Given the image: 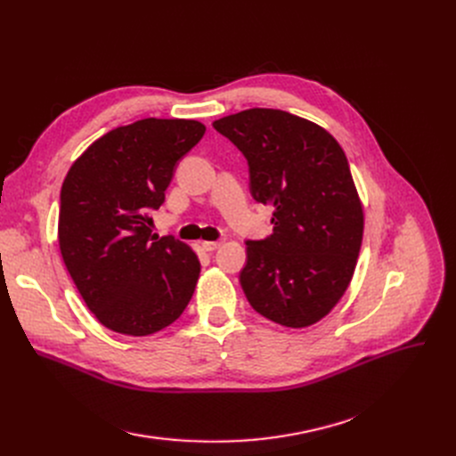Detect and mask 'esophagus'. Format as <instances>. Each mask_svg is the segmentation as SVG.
Instances as JSON below:
<instances>
[{"label": "esophagus", "instance_id": "1", "mask_svg": "<svg viewBox=\"0 0 456 456\" xmlns=\"http://www.w3.org/2000/svg\"><path fill=\"white\" fill-rule=\"evenodd\" d=\"M201 246H203V249L205 251H216V249H218L220 246H222V242L218 240V242H210V240H203L201 242Z\"/></svg>", "mask_w": 456, "mask_h": 456}]
</instances>
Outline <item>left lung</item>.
Returning a JSON list of instances; mask_svg holds the SVG:
<instances>
[{"mask_svg":"<svg viewBox=\"0 0 456 456\" xmlns=\"http://www.w3.org/2000/svg\"><path fill=\"white\" fill-rule=\"evenodd\" d=\"M212 126L244 153L253 200L273 208V232L246 242L240 284L249 305L284 327L320 322L347 290L364 232L344 150L323 127L279 109Z\"/></svg>","mask_w":456,"mask_h":456,"instance_id":"left-lung-1","label":"left lung"}]
</instances>
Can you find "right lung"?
I'll use <instances>...</instances> for the list:
<instances>
[{
    "label": "right lung",
    "instance_id": "obj_1",
    "mask_svg": "<svg viewBox=\"0 0 456 456\" xmlns=\"http://www.w3.org/2000/svg\"><path fill=\"white\" fill-rule=\"evenodd\" d=\"M203 134L196 119H138L95 140L62 183V260L86 306L114 332L148 337L167 327L196 290L198 255L153 234L151 212Z\"/></svg>",
    "mask_w": 456,
    "mask_h": 456
}]
</instances>
